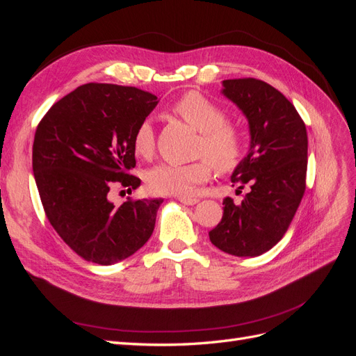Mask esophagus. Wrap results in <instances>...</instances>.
<instances>
[{
  "label": "esophagus",
  "instance_id": "34e87169",
  "mask_svg": "<svg viewBox=\"0 0 356 356\" xmlns=\"http://www.w3.org/2000/svg\"><path fill=\"white\" fill-rule=\"evenodd\" d=\"M178 200L182 204H188V207H191V204H196L199 202V199H191V197H179Z\"/></svg>",
  "mask_w": 356,
  "mask_h": 356
}]
</instances>
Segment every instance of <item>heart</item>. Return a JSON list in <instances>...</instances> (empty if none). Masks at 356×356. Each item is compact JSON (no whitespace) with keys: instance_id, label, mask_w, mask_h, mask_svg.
<instances>
[{"instance_id":"b5f03b06","label":"heart","mask_w":356,"mask_h":356,"mask_svg":"<svg viewBox=\"0 0 356 356\" xmlns=\"http://www.w3.org/2000/svg\"><path fill=\"white\" fill-rule=\"evenodd\" d=\"M172 110L193 129L200 132L199 154H204L221 172L233 170L245 153L243 136L236 126L225 122V113L211 99L197 92H188L179 98ZM134 152L148 157L154 149V127L152 118H144L132 136ZM211 175V165L202 159L193 163H159L147 170L148 188L157 195L191 196L196 186Z\"/></svg>"}]
</instances>
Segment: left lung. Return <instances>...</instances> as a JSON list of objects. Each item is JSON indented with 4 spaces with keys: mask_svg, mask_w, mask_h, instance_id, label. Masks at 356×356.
<instances>
[{
    "mask_svg": "<svg viewBox=\"0 0 356 356\" xmlns=\"http://www.w3.org/2000/svg\"><path fill=\"white\" fill-rule=\"evenodd\" d=\"M221 93L250 127V149L230 177L236 191H250L241 204L222 200V218L209 239L230 255L257 257L282 239L305 195L307 132L296 106L261 80H224Z\"/></svg>",
    "mask_w": 356,
    "mask_h": 356,
    "instance_id": "left-lung-1",
    "label": "left lung"
}]
</instances>
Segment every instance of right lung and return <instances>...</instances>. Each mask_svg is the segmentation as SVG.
Segmentation results:
<instances>
[{
    "label": "right lung",
    "instance_id": "add662e5",
    "mask_svg": "<svg viewBox=\"0 0 356 356\" xmlns=\"http://www.w3.org/2000/svg\"><path fill=\"white\" fill-rule=\"evenodd\" d=\"M159 98L124 86L89 83L58 101L40 122L32 170L42 208L62 241L84 260L111 266L153 234L163 199H108L114 182L135 190L132 136Z\"/></svg>",
    "mask_w": 356,
    "mask_h": 356
}]
</instances>
